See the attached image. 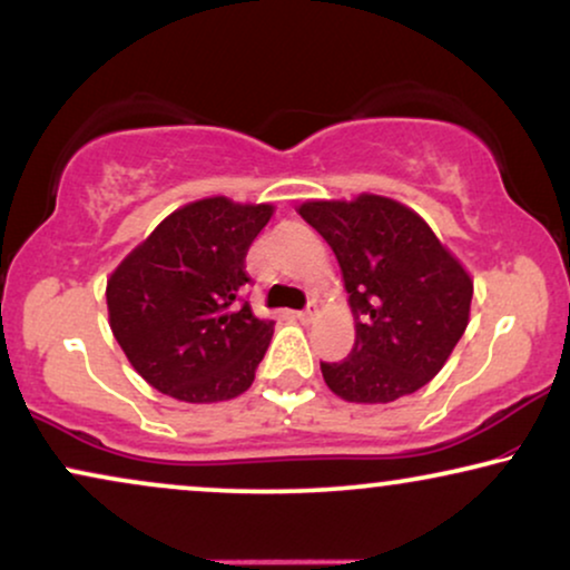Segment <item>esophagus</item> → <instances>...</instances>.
Wrapping results in <instances>:
<instances>
[{"label": "esophagus", "mask_w": 570, "mask_h": 570, "mask_svg": "<svg viewBox=\"0 0 570 570\" xmlns=\"http://www.w3.org/2000/svg\"><path fill=\"white\" fill-rule=\"evenodd\" d=\"M316 314H318L316 306H308L306 311H298V314H295V318H298L301 324H311L316 318Z\"/></svg>", "instance_id": "esophagus-1"}]
</instances>
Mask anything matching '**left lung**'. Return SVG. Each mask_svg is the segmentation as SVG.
Segmentation results:
<instances>
[{"mask_svg": "<svg viewBox=\"0 0 570 570\" xmlns=\"http://www.w3.org/2000/svg\"><path fill=\"white\" fill-rule=\"evenodd\" d=\"M337 256L355 345L322 363L326 386L355 404L415 394L449 361L470 324L472 277L415 209L361 194L298 207Z\"/></svg>", "mask_w": 570, "mask_h": 570, "instance_id": "left-lung-1", "label": "left lung"}]
</instances>
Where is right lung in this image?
<instances>
[{"instance_id": "1", "label": "right lung", "mask_w": 570, "mask_h": 570, "mask_svg": "<svg viewBox=\"0 0 570 570\" xmlns=\"http://www.w3.org/2000/svg\"><path fill=\"white\" fill-rule=\"evenodd\" d=\"M272 205L189 202L124 256L106 285L108 324L131 368L178 402L244 394L275 322L256 318L240 287L246 252Z\"/></svg>"}]
</instances>
